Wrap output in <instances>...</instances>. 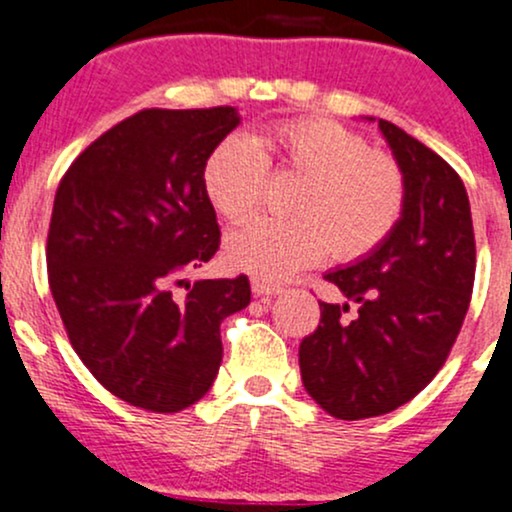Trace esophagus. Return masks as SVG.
Here are the masks:
<instances>
[{
  "label": "esophagus",
  "mask_w": 512,
  "mask_h": 512,
  "mask_svg": "<svg viewBox=\"0 0 512 512\" xmlns=\"http://www.w3.org/2000/svg\"><path fill=\"white\" fill-rule=\"evenodd\" d=\"M281 291L279 284H274V281H264V279H252V293L260 298H269V296H276V293Z\"/></svg>",
  "instance_id": "1"
}]
</instances>
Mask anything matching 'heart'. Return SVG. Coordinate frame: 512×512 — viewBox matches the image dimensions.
I'll return each instance as SVG.
<instances>
[{"mask_svg": "<svg viewBox=\"0 0 512 512\" xmlns=\"http://www.w3.org/2000/svg\"><path fill=\"white\" fill-rule=\"evenodd\" d=\"M269 168L301 175L286 219H255L226 238L223 257L257 279L281 281L320 262L373 255L407 209V180L366 137L327 117H298L267 127L257 144L226 137L209 151L202 187L226 221H245L262 202Z\"/></svg>", "mask_w": 512, "mask_h": 512, "instance_id": "heart-1", "label": "heart"}]
</instances>
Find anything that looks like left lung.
Segmentation results:
<instances>
[{
  "instance_id": "obj_1",
  "label": "left lung",
  "mask_w": 512,
  "mask_h": 512,
  "mask_svg": "<svg viewBox=\"0 0 512 512\" xmlns=\"http://www.w3.org/2000/svg\"><path fill=\"white\" fill-rule=\"evenodd\" d=\"M378 127L407 180L404 219L373 255L325 274L346 303L320 301V325L298 349L308 395L344 421L395 411L436 378L462 330L477 269L460 175L404 129L387 120Z\"/></svg>"
}]
</instances>
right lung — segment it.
<instances>
[{
    "label": "right lung",
    "mask_w": 512,
    "mask_h": 512,
    "mask_svg": "<svg viewBox=\"0 0 512 512\" xmlns=\"http://www.w3.org/2000/svg\"><path fill=\"white\" fill-rule=\"evenodd\" d=\"M238 122L231 105L139 110L88 144L57 187L52 298L84 366L132 407L175 414L207 395L223 317L250 303L243 274L182 281L221 245L202 166Z\"/></svg>",
    "instance_id": "right-lung-1"
}]
</instances>
